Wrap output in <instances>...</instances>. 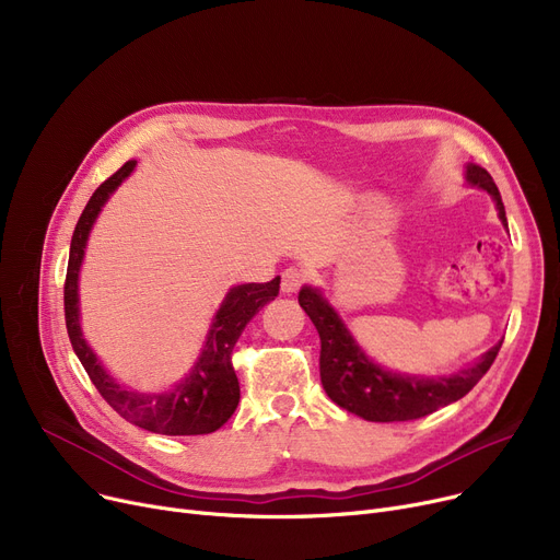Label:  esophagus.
<instances>
[{
    "mask_svg": "<svg viewBox=\"0 0 560 560\" xmlns=\"http://www.w3.org/2000/svg\"><path fill=\"white\" fill-rule=\"evenodd\" d=\"M306 281V272L300 268H288L281 275V290L285 295H292V292H298L302 288V283Z\"/></svg>",
    "mask_w": 560,
    "mask_h": 560,
    "instance_id": "esophagus-1",
    "label": "esophagus"
}]
</instances>
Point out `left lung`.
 <instances>
[{"mask_svg":"<svg viewBox=\"0 0 560 560\" xmlns=\"http://www.w3.org/2000/svg\"><path fill=\"white\" fill-rule=\"evenodd\" d=\"M465 179L469 186H477L492 197L499 220L509 229L504 201L492 176L483 167L467 163ZM300 306L306 311L319 334L322 386H325L331 401L368 422L418 420L452 401H458L479 384V378L490 370L499 354V347H502V342H497L477 363L454 374H401L384 370L365 357V351L359 347L354 336L349 334L345 322L325 300V295H322L319 288L304 285L300 290Z\"/></svg>","mask_w":560,"mask_h":560,"instance_id":"1","label":"left lung"}]
</instances>
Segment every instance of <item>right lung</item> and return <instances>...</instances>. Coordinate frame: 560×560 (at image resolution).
Segmentation results:
<instances>
[{
    "label": "right lung",
    "instance_id": "right-lung-1",
    "mask_svg": "<svg viewBox=\"0 0 560 560\" xmlns=\"http://www.w3.org/2000/svg\"><path fill=\"white\" fill-rule=\"evenodd\" d=\"M136 161L125 163L93 192L74 226L66 275V327L74 354L91 376L100 395L127 422L163 435H201L218 431L241 401L238 376L231 365V351L247 322L279 295L281 277L268 283L233 285L220 304L213 325L190 372L170 393H136L125 388L104 370L95 351L85 342L79 322V272L91 229L108 197L133 172Z\"/></svg>",
    "mask_w": 560,
    "mask_h": 560
}]
</instances>
